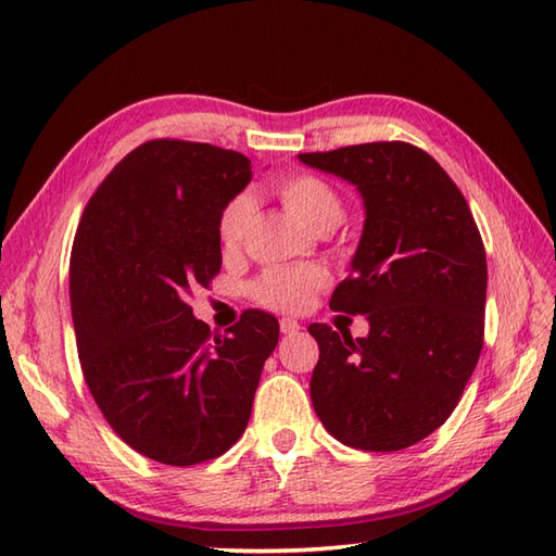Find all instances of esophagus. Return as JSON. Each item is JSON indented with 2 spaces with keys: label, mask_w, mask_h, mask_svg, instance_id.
Masks as SVG:
<instances>
[{
  "label": "esophagus",
  "mask_w": 556,
  "mask_h": 556,
  "mask_svg": "<svg viewBox=\"0 0 556 556\" xmlns=\"http://www.w3.org/2000/svg\"><path fill=\"white\" fill-rule=\"evenodd\" d=\"M279 327H281V334H289V337L301 332V325L296 320H291V317H285V320L279 323Z\"/></svg>",
  "instance_id": "1"
}]
</instances>
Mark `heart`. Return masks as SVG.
<instances>
[{
  "label": "heart",
  "instance_id": "1",
  "mask_svg": "<svg viewBox=\"0 0 556 556\" xmlns=\"http://www.w3.org/2000/svg\"><path fill=\"white\" fill-rule=\"evenodd\" d=\"M281 203L296 215L305 227L327 233L344 219V203L337 188L315 174H291L277 184ZM255 203L248 193L233 195L222 207L217 219V236L224 251H236L245 241L251 229ZM329 275L317 265L305 267H275L267 269L263 277L255 279L251 287L253 299L275 311H303L311 303L313 293L323 289Z\"/></svg>",
  "mask_w": 556,
  "mask_h": 556
}]
</instances>
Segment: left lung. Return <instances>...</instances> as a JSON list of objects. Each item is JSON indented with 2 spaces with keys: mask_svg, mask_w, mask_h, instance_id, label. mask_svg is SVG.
Masks as SVG:
<instances>
[{
  "mask_svg": "<svg viewBox=\"0 0 556 556\" xmlns=\"http://www.w3.org/2000/svg\"><path fill=\"white\" fill-rule=\"evenodd\" d=\"M303 164L358 188L363 233L334 311L368 337L311 325L317 418L341 444L399 452L452 416L485 334L488 260L464 193L428 152L392 140L303 152Z\"/></svg>",
  "mask_w": 556,
  "mask_h": 556,
  "instance_id": "1",
  "label": "left lung"
}]
</instances>
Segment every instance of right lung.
<instances>
[{
    "mask_svg": "<svg viewBox=\"0 0 556 556\" xmlns=\"http://www.w3.org/2000/svg\"><path fill=\"white\" fill-rule=\"evenodd\" d=\"M241 152L148 140L88 200L68 267L83 377L122 440L193 466L243 434L279 323L245 311L212 337L188 305L222 267L217 219L251 184Z\"/></svg>",
    "mask_w": 556,
    "mask_h": 556,
    "instance_id": "add662e5",
    "label": "right lung"
}]
</instances>
